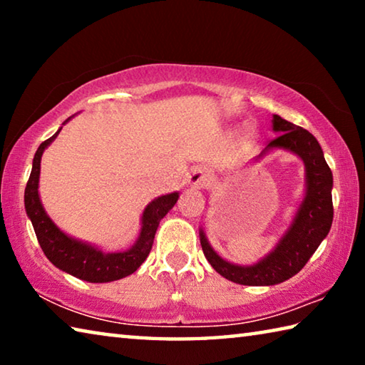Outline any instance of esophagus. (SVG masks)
<instances>
[{
	"label": "esophagus",
	"mask_w": 365,
	"mask_h": 365,
	"mask_svg": "<svg viewBox=\"0 0 365 365\" xmlns=\"http://www.w3.org/2000/svg\"><path fill=\"white\" fill-rule=\"evenodd\" d=\"M209 182H211V172L206 169H195L191 170V174L188 175V183L191 187L202 188L206 187Z\"/></svg>",
	"instance_id": "esophagus-1"
}]
</instances>
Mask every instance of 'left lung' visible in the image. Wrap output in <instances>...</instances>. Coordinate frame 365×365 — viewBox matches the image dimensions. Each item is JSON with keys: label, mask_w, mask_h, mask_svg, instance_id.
Segmentation results:
<instances>
[{"label": "left lung", "mask_w": 365, "mask_h": 365, "mask_svg": "<svg viewBox=\"0 0 365 365\" xmlns=\"http://www.w3.org/2000/svg\"><path fill=\"white\" fill-rule=\"evenodd\" d=\"M272 128L280 135L265 146L259 158L274 148H283L299 156L306 165L304 200L280 242L259 262L237 265L222 259L209 245L205 232L200 230L201 248L209 264L217 274L238 285L269 287L292 279L304 267L329 235L333 220V175L319 141L306 128L294 125L277 114L272 119Z\"/></svg>", "instance_id": "8db88e82"}]
</instances>
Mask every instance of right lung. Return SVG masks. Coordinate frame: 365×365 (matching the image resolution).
<instances>
[{
  "mask_svg": "<svg viewBox=\"0 0 365 365\" xmlns=\"http://www.w3.org/2000/svg\"><path fill=\"white\" fill-rule=\"evenodd\" d=\"M59 132L61 128L51 138L43 141L36 150L32 172H30L26 187V195H24L26 211L29 219L32 220L36 240H38L41 250L49 261L58 269L77 277L80 280L106 283L123 279V277L133 274L145 262L151 251L159 222L174 207L178 200V193L175 191V193L159 196L145 207L143 217H141L140 237L130 250L120 252H103L88 243L78 242V240L61 232L56 224L49 219V215L41 206L38 195L41 154L45 148L51 145V141L58 137Z\"/></svg>",
  "mask_w": 365,
  "mask_h": 365,
  "instance_id": "1",
  "label": "right lung"
}]
</instances>
